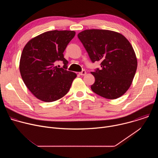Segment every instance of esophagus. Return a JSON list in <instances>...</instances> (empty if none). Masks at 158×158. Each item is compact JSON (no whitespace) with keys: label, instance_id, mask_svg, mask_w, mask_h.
<instances>
[{"label":"esophagus","instance_id":"esophagus-1","mask_svg":"<svg viewBox=\"0 0 158 158\" xmlns=\"http://www.w3.org/2000/svg\"><path fill=\"white\" fill-rule=\"evenodd\" d=\"M79 74H80L81 76H84V75L86 74V72H85V71L83 70L82 71H81V73H79Z\"/></svg>","mask_w":158,"mask_h":158}]
</instances>
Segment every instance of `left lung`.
Masks as SVG:
<instances>
[{"mask_svg": "<svg viewBox=\"0 0 158 158\" xmlns=\"http://www.w3.org/2000/svg\"><path fill=\"white\" fill-rule=\"evenodd\" d=\"M93 62H101V69L91 74L96 94L109 99L122 96L131 86L138 62L129 40L121 34L101 29H89L77 35Z\"/></svg>", "mask_w": 158, "mask_h": 158, "instance_id": "8db88e82", "label": "left lung"}]
</instances>
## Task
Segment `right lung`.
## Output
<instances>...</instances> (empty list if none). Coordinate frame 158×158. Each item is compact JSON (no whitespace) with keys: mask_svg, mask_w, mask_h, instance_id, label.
<instances>
[{"mask_svg":"<svg viewBox=\"0 0 158 158\" xmlns=\"http://www.w3.org/2000/svg\"><path fill=\"white\" fill-rule=\"evenodd\" d=\"M72 31H51L31 40L22 51L19 70L22 80L37 99L47 102L64 97L71 88L76 73L67 71V61L63 52L75 36ZM62 61V68L55 65Z\"/></svg>","mask_w":158,"mask_h":158,"instance_id":"right-lung-1","label":"right lung"}]
</instances>
